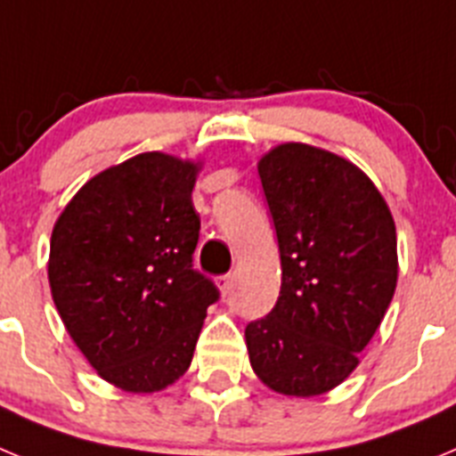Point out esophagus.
I'll return each instance as SVG.
<instances>
[{
    "label": "esophagus",
    "instance_id": "obj_1",
    "mask_svg": "<svg viewBox=\"0 0 456 456\" xmlns=\"http://www.w3.org/2000/svg\"><path fill=\"white\" fill-rule=\"evenodd\" d=\"M219 285L221 289H224V294H228L232 289V273H224V276H219Z\"/></svg>",
    "mask_w": 456,
    "mask_h": 456
}]
</instances>
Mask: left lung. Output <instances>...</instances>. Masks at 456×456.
I'll use <instances>...</instances> for the list:
<instances>
[{
  "mask_svg": "<svg viewBox=\"0 0 456 456\" xmlns=\"http://www.w3.org/2000/svg\"><path fill=\"white\" fill-rule=\"evenodd\" d=\"M281 251V292L244 329L256 374L310 397L358 365L397 283V235L381 193L347 159L283 143L257 164Z\"/></svg>",
  "mask_w": 456,
  "mask_h": 456,
  "instance_id": "obj_1",
  "label": "left lung"
}]
</instances>
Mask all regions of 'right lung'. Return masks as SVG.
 <instances>
[{"label":"right lung","mask_w":456,"mask_h":456,"mask_svg":"<svg viewBox=\"0 0 456 456\" xmlns=\"http://www.w3.org/2000/svg\"><path fill=\"white\" fill-rule=\"evenodd\" d=\"M196 167L143 152L88 180L52 232L50 288L88 363L130 393H155L189 368L208 305L193 269Z\"/></svg>","instance_id":"right-lung-1"}]
</instances>
